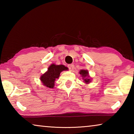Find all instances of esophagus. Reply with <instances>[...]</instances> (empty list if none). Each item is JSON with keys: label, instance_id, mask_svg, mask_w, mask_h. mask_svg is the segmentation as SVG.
Returning <instances> with one entry per match:
<instances>
[{"label": "esophagus", "instance_id": "1", "mask_svg": "<svg viewBox=\"0 0 134 134\" xmlns=\"http://www.w3.org/2000/svg\"><path fill=\"white\" fill-rule=\"evenodd\" d=\"M74 64H70V65H69V66H68V67H69V70H70V71H72V70H73V69H74Z\"/></svg>", "mask_w": 134, "mask_h": 134}]
</instances>
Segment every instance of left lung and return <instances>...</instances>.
I'll return each instance as SVG.
<instances>
[{"mask_svg":"<svg viewBox=\"0 0 134 134\" xmlns=\"http://www.w3.org/2000/svg\"><path fill=\"white\" fill-rule=\"evenodd\" d=\"M79 73L82 77V79L83 80V82L86 85L89 84L92 81V78H90L89 76V73L88 70H81L79 71Z\"/></svg>","mask_w":134,"mask_h":134,"instance_id":"8db88e82","label":"left lung"}]
</instances>
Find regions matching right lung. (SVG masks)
<instances>
[{
    "mask_svg": "<svg viewBox=\"0 0 134 134\" xmlns=\"http://www.w3.org/2000/svg\"><path fill=\"white\" fill-rule=\"evenodd\" d=\"M68 70V68L63 64L56 65L51 64L48 68V70L40 77V80L43 86L48 88H54L55 81L60 77L63 71Z\"/></svg>",
    "mask_w": 134,
    "mask_h": 134,
    "instance_id": "obj_1",
    "label": "right lung"
}]
</instances>
